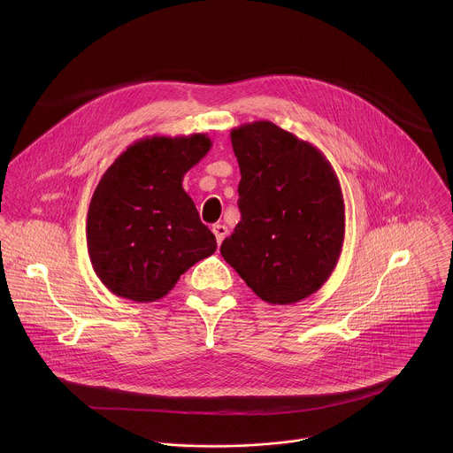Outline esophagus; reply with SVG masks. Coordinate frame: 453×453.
<instances>
[{"label":"esophagus","instance_id":"esophagus-1","mask_svg":"<svg viewBox=\"0 0 453 453\" xmlns=\"http://www.w3.org/2000/svg\"><path fill=\"white\" fill-rule=\"evenodd\" d=\"M212 232H214V235H216V241H218V244H221L223 242V239L226 237V234H228V228L225 226V225H212Z\"/></svg>","mask_w":453,"mask_h":453}]
</instances>
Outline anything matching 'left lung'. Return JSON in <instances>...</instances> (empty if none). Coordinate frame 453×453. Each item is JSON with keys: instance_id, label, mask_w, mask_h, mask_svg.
<instances>
[{"instance_id": "left-lung-1", "label": "left lung", "mask_w": 453, "mask_h": 453, "mask_svg": "<svg viewBox=\"0 0 453 453\" xmlns=\"http://www.w3.org/2000/svg\"><path fill=\"white\" fill-rule=\"evenodd\" d=\"M241 221L219 248L259 298L296 303L333 273L345 237L340 181L309 141L268 120L230 132Z\"/></svg>"}]
</instances>
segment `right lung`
Returning <instances> with one entry per match:
<instances>
[{
  "instance_id": "right-lung-1",
  "label": "right lung",
  "mask_w": 453,
  "mask_h": 453,
  "mask_svg": "<svg viewBox=\"0 0 453 453\" xmlns=\"http://www.w3.org/2000/svg\"><path fill=\"white\" fill-rule=\"evenodd\" d=\"M211 146L207 134L142 137L103 174L87 212V248L113 295L157 302L216 251V237L183 188L185 174Z\"/></svg>"
}]
</instances>
